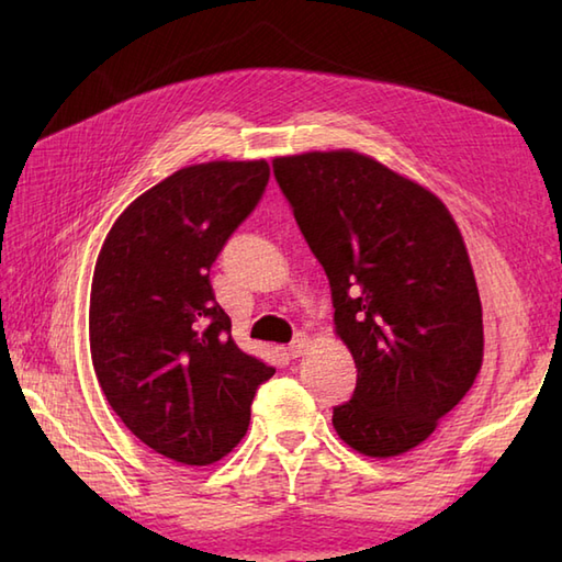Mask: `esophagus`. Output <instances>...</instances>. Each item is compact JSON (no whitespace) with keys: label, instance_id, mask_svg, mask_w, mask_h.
<instances>
[{"label":"esophagus","instance_id":"esophagus-1","mask_svg":"<svg viewBox=\"0 0 562 562\" xmlns=\"http://www.w3.org/2000/svg\"><path fill=\"white\" fill-rule=\"evenodd\" d=\"M308 348V336L306 333H296L294 340L290 342V357H302Z\"/></svg>","mask_w":562,"mask_h":562}]
</instances>
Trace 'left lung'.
Returning <instances> with one entry per match:
<instances>
[{"instance_id":"8db88e82","label":"left lung","mask_w":562,"mask_h":562,"mask_svg":"<svg viewBox=\"0 0 562 562\" xmlns=\"http://www.w3.org/2000/svg\"><path fill=\"white\" fill-rule=\"evenodd\" d=\"M330 284L357 367L333 427L389 459L435 432L483 364V308L457 222L437 195L350 149L272 161Z\"/></svg>"}]
</instances>
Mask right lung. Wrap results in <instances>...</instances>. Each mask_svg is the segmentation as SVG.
Instances as JSON below:
<instances>
[{"mask_svg":"<svg viewBox=\"0 0 562 562\" xmlns=\"http://www.w3.org/2000/svg\"><path fill=\"white\" fill-rule=\"evenodd\" d=\"M268 181L262 159L176 171L115 220L93 270L89 340L105 401L139 441L178 463L226 457L274 374L236 348L210 284L212 262Z\"/></svg>","mask_w":562,"mask_h":562,"instance_id":"1","label":"right lung"}]
</instances>
